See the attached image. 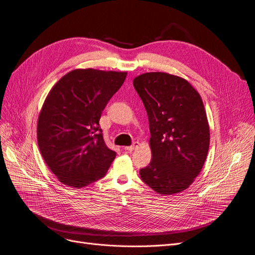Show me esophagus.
<instances>
[{
	"label": "esophagus",
	"mask_w": 255,
	"mask_h": 255,
	"mask_svg": "<svg viewBox=\"0 0 255 255\" xmlns=\"http://www.w3.org/2000/svg\"><path fill=\"white\" fill-rule=\"evenodd\" d=\"M137 146H138V143H137V142H134L131 146L125 147V149L128 150V151H132V150H134L135 148H137Z\"/></svg>",
	"instance_id": "obj_1"
}]
</instances>
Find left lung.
Returning <instances> with one entry per match:
<instances>
[{"label": "left lung", "instance_id": "1", "mask_svg": "<svg viewBox=\"0 0 255 255\" xmlns=\"http://www.w3.org/2000/svg\"><path fill=\"white\" fill-rule=\"evenodd\" d=\"M149 121L151 161L139 170L160 195L186 190L200 174L210 147V126L201 96L182 77L163 72L133 79Z\"/></svg>", "mask_w": 255, "mask_h": 255}]
</instances>
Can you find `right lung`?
<instances>
[{"label":"right lung","mask_w":255,"mask_h":255,"mask_svg":"<svg viewBox=\"0 0 255 255\" xmlns=\"http://www.w3.org/2000/svg\"><path fill=\"white\" fill-rule=\"evenodd\" d=\"M126 76L127 72L73 70L47 94L37 139L46 165L61 183L85 187L108 171L117 152L106 145L100 120Z\"/></svg>","instance_id":"add662e5"}]
</instances>
